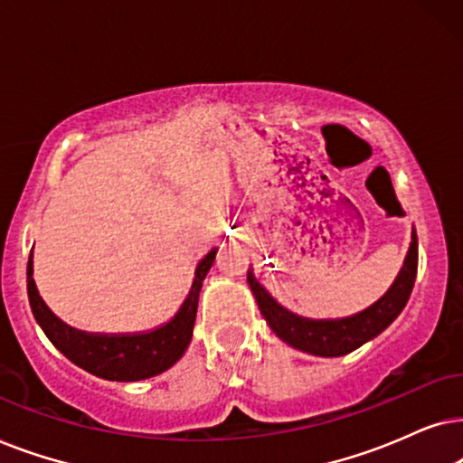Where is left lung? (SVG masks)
Returning a JSON list of instances; mask_svg holds the SVG:
<instances>
[{
  "label": "left lung",
  "mask_w": 463,
  "mask_h": 463,
  "mask_svg": "<svg viewBox=\"0 0 463 463\" xmlns=\"http://www.w3.org/2000/svg\"><path fill=\"white\" fill-rule=\"evenodd\" d=\"M417 277V235L412 232V241L409 256H406L404 267L400 270L398 279L393 281L383 298L377 300L371 309L357 313L347 319H335V322H311V319L298 317L275 303L267 294L260 283L254 279L251 270L248 273V283L254 292L260 313L267 319L270 330L275 332L281 341H286L292 347L307 351L313 355L336 357L345 355L371 341L383 332L393 319L404 309L406 300L412 292Z\"/></svg>",
  "instance_id": "1"
}]
</instances>
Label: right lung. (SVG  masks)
I'll return each mask as SVG.
<instances>
[{"label":"right lung","mask_w":463,"mask_h":463,"mask_svg":"<svg viewBox=\"0 0 463 463\" xmlns=\"http://www.w3.org/2000/svg\"><path fill=\"white\" fill-rule=\"evenodd\" d=\"M215 260V251L203 258L188 298L184 300L177 316L165 324L163 328L147 332V335L133 336H99L86 335L65 326L51 313V309L40 298L33 283V262H27V294L29 305L35 319L51 338V343L73 364L84 368L86 373L97 374L109 381H141L150 379L174 366L186 351L196 319L199 294L203 279Z\"/></svg>","instance_id":"right-lung-1"}]
</instances>
